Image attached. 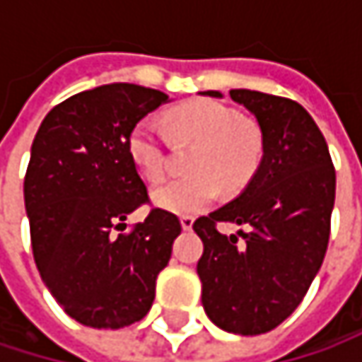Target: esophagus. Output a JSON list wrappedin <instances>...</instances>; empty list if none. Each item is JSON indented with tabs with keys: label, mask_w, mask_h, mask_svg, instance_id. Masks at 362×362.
<instances>
[{
	"label": "esophagus",
	"mask_w": 362,
	"mask_h": 362,
	"mask_svg": "<svg viewBox=\"0 0 362 362\" xmlns=\"http://www.w3.org/2000/svg\"><path fill=\"white\" fill-rule=\"evenodd\" d=\"M192 224H194V218H192V216H182L180 218L182 230H190V228H192Z\"/></svg>",
	"instance_id": "1"
}]
</instances>
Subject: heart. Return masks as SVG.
Segmentation results:
<instances>
[{
  "label": "heart",
  "instance_id": "heart-1",
  "mask_svg": "<svg viewBox=\"0 0 362 362\" xmlns=\"http://www.w3.org/2000/svg\"><path fill=\"white\" fill-rule=\"evenodd\" d=\"M170 121L178 136L199 144L188 163L192 174L153 186L155 207L178 216L194 214L218 199L220 184L226 190L247 184L262 159V138L241 123L237 110L216 100H194L172 110ZM127 151L144 178L155 180L165 172V136L155 119H140L132 127Z\"/></svg>",
  "mask_w": 362,
  "mask_h": 362
}]
</instances>
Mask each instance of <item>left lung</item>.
<instances>
[{
	"instance_id": "1",
	"label": "left lung",
	"mask_w": 362,
	"mask_h": 362,
	"mask_svg": "<svg viewBox=\"0 0 362 362\" xmlns=\"http://www.w3.org/2000/svg\"><path fill=\"white\" fill-rule=\"evenodd\" d=\"M203 94L222 98L216 90ZM230 98L255 117L262 159L239 197L192 224L203 241L197 274L214 325L259 335L300 306L323 264L335 170L321 129L302 105L253 90H230ZM218 221L242 228L222 235Z\"/></svg>"
}]
</instances>
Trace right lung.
<instances>
[{
  "instance_id": "add662e5",
  "label": "right lung",
  "mask_w": 362,
  "mask_h": 362,
  "mask_svg": "<svg viewBox=\"0 0 362 362\" xmlns=\"http://www.w3.org/2000/svg\"><path fill=\"white\" fill-rule=\"evenodd\" d=\"M170 96L109 83L49 110L31 146L25 209L41 281L77 323L119 329L146 317L180 222L153 209L127 235V216L148 201L127 151L132 127Z\"/></svg>"
}]
</instances>
